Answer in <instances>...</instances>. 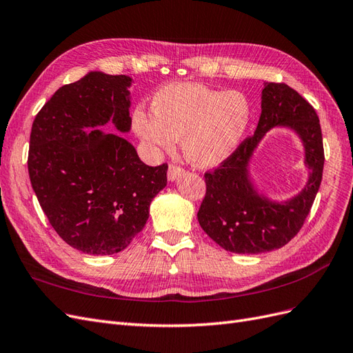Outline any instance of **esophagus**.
<instances>
[{
    "label": "esophagus",
    "instance_id": "esophagus-1",
    "mask_svg": "<svg viewBox=\"0 0 353 353\" xmlns=\"http://www.w3.org/2000/svg\"><path fill=\"white\" fill-rule=\"evenodd\" d=\"M181 175H184V169L179 168V166H175V165H170L169 169H168V179L170 181V183H174L175 179H178Z\"/></svg>",
    "mask_w": 353,
    "mask_h": 353
}]
</instances>
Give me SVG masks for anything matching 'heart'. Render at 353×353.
<instances>
[{"mask_svg": "<svg viewBox=\"0 0 353 353\" xmlns=\"http://www.w3.org/2000/svg\"><path fill=\"white\" fill-rule=\"evenodd\" d=\"M152 112L153 116L141 109L134 112L137 135L156 153H170L181 138L184 157L197 168H213L227 160L252 119L250 103L243 92L191 82L160 88L153 95Z\"/></svg>", "mask_w": 353, "mask_h": 353, "instance_id": "obj_1", "label": "heart"}]
</instances>
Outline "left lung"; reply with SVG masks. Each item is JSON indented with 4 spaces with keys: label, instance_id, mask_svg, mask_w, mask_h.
Masks as SVG:
<instances>
[{
    "label": "left lung",
    "instance_id": "1",
    "mask_svg": "<svg viewBox=\"0 0 353 353\" xmlns=\"http://www.w3.org/2000/svg\"><path fill=\"white\" fill-rule=\"evenodd\" d=\"M261 100L254 135L218 169L205 174L206 196L197 213L203 231L232 253L258 254L283 248L302 228L323 179V134L312 105L288 85L275 82L263 83ZM274 127H285L299 137L310 169L305 187L281 202L266 198L250 174L254 150Z\"/></svg>",
    "mask_w": 353,
    "mask_h": 353
}]
</instances>
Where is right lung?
I'll return each instance as SVG.
<instances>
[{
	"mask_svg": "<svg viewBox=\"0 0 353 353\" xmlns=\"http://www.w3.org/2000/svg\"><path fill=\"white\" fill-rule=\"evenodd\" d=\"M131 83L126 74L88 72L59 88L32 125V188L51 227L82 253L123 250L166 187L168 165L147 166L130 141L100 128L112 122L130 132Z\"/></svg>",
	"mask_w": 353,
	"mask_h": 353,
	"instance_id": "obj_1",
	"label": "right lung"
}]
</instances>
